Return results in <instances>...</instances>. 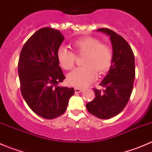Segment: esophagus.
<instances>
[{"label": "esophagus", "mask_w": 152, "mask_h": 152, "mask_svg": "<svg viewBox=\"0 0 152 152\" xmlns=\"http://www.w3.org/2000/svg\"><path fill=\"white\" fill-rule=\"evenodd\" d=\"M82 88H79V87H75L74 88V91L75 93H81V92H82Z\"/></svg>", "instance_id": "1"}]
</instances>
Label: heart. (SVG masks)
<instances>
[{"mask_svg": "<svg viewBox=\"0 0 152 152\" xmlns=\"http://www.w3.org/2000/svg\"><path fill=\"white\" fill-rule=\"evenodd\" d=\"M76 55H85L82 59L83 67H78L67 76L68 85L84 87L94 81L96 73L103 74L109 70L113 61V51L106 44L92 37H83L71 43ZM65 47H59L56 57L59 65L64 70H71L74 67L76 55Z\"/></svg>", "mask_w": 152, "mask_h": 152, "instance_id": "obj_1", "label": "heart"}]
</instances>
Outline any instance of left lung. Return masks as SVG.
<instances>
[{"label":"left lung","instance_id":"obj_1","mask_svg":"<svg viewBox=\"0 0 152 152\" xmlns=\"http://www.w3.org/2000/svg\"><path fill=\"white\" fill-rule=\"evenodd\" d=\"M109 35L113 45V61L109 73L99 85L102 90L93 88L95 99L86 104L90 113L101 119L117 115L129 100L135 77L134 56L128 42L109 28H99Z\"/></svg>","mask_w":152,"mask_h":152}]
</instances>
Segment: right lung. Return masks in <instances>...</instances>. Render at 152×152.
Here are the masks:
<instances>
[{
	"instance_id": "right-lung-1",
	"label": "right lung",
	"mask_w": 152,
	"mask_h": 152,
	"mask_svg": "<svg viewBox=\"0 0 152 152\" xmlns=\"http://www.w3.org/2000/svg\"><path fill=\"white\" fill-rule=\"evenodd\" d=\"M63 40L59 30L39 29L26 42L18 61L23 97L34 113L45 119L63 114L74 94L73 87L58 86L65 79L56 57Z\"/></svg>"
}]
</instances>
